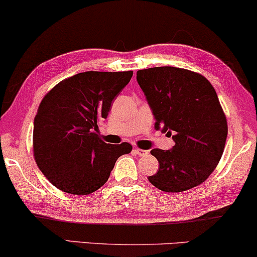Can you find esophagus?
Wrapping results in <instances>:
<instances>
[{
	"label": "esophagus",
	"mask_w": 257,
	"mask_h": 257,
	"mask_svg": "<svg viewBox=\"0 0 257 257\" xmlns=\"http://www.w3.org/2000/svg\"><path fill=\"white\" fill-rule=\"evenodd\" d=\"M135 152L138 156H141V157H145V156L149 153V151H146V150H142V149H135Z\"/></svg>",
	"instance_id": "esophagus-1"
}]
</instances>
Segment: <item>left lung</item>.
Instances as JSON below:
<instances>
[{
    "mask_svg": "<svg viewBox=\"0 0 257 257\" xmlns=\"http://www.w3.org/2000/svg\"><path fill=\"white\" fill-rule=\"evenodd\" d=\"M155 128L175 142L171 150H151L159 163L149 181L166 192L202 184L224 151L228 124L215 88L204 76L184 68L153 67L137 72Z\"/></svg>",
    "mask_w": 257,
    "mask_h": 257,
    "instance_id": "8db88e82",
    "label": "left lung"
}]
</instances>
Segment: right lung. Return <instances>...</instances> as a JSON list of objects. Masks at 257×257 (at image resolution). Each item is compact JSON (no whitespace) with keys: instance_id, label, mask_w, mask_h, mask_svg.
<instances>
[{"instance_id":"right-lung-1","label":"right lung","mask_w":257,"mask_h":257,"mask_svg":"<svg viewBox=\"0 0 257 257\" xmlns=\"http://www.w3.org/2000/svg\"><path fill=\"white\" fill-rule=\"evenodd\" d=\"M132 75V71L79 73L43 96L34 118L33 151L39 169L61 191H96L116 159L132 151L128 143L102 142L98 127Z\"/></svg>"}]
</instances>
